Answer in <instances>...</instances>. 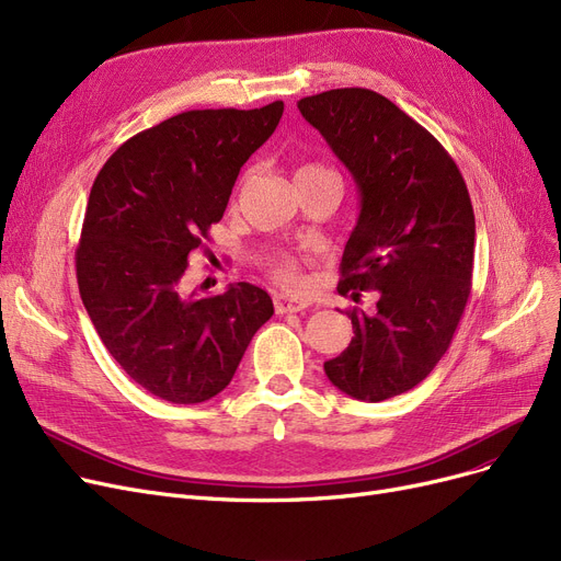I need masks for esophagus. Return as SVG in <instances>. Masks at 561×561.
I'll return each instance as SVG.
<instances>
[{
    "label": "esophagus",
    "instance_id": "1",
    "mask_svg": "<svg viewBox=\"0 0 561 561\" xmlns=\"http://www.w3.org/2000/svg\"><path fill=\"white\" fill-rule=\"evenodd\" d=\"M307 305H310V302L302 300V298H296V296H286V294H279V296L275 298V310H277L279 314H286V312H302Z\"/></svg>",
    "mask_w": 561,
    "mask_h": 561
}]
</instances>
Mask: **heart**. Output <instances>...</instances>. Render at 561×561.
<instances>
[{
    "instance_id": "b5f03b06",
    "label": "heart",
    "mask_w": 561,
    "mask_h": 561,
    "mask_svg": "<svg viewBox=\"0 0 561 561\" xmlns=\"http://www.w3.org/2000/svg\"><path fill=\"white\" fill-rule=\"evenodd\" d=\"M312 170H321L317 165H305L298 172H312ZM275 275L277 279H282L286 286H298L300 284V275H298V263L294 259H279L275 263Z\"/></svg>"
}]
</instances>
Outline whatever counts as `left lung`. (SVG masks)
<instances>
[{
  "mask_svg": "<svg viewBox=\"0 0 561 561\" xmlns=\"http://www.w3.org/2000/svg\"><path fill=\"white\" fill-rule=\"evenodd\" d=\"M298 110L360 197L337 291L356 302L377 291L375 312H347L354 337L323 370L356 401H387L436 368L459 327L476 254L471 195L443 144L375 90H327Z\"/></svg>",
  "mask_w": 561,
  "mask_h": 561,
  "instance_id": "1",
  "label": "left lung"
}]
</instances>
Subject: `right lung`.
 Here are the masks:
<instances>
[{
	"mask_svg": "<svg viewBox=\"0 0 561 561\" xmlns=\"http://www.w3.org/2000/svg\"><path fill=\"white\" fill-rule=\"evenodd\" d=\"M282 114L279 100L176 114L118 147L90 188L77 247L81 300L118 366L162 401L221 393L275 312L254 284L205 296L186 291L184 273Z\"/></svg>",
	"mask_w": 561,
	"mask_h": 561,
	"instance_id": "right-lung-1",
	"label": "right lung"
}]
</instances>
